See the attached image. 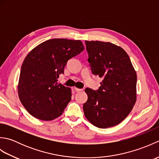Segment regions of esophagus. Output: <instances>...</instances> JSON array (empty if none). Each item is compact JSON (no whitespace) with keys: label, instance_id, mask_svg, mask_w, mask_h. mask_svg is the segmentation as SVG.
<instances>
[{"label":"esophagus","instance_id":"1","mask_svg":"<svg viewBox=\"0 0 159 159\" xmlns=\"http://www.w3.org/2000/svg\"><path fill=\"white\" fill-rule=\"evenodd\" d=\"M74 90H75L76 92H81V91H83V89H79V88H76V87H75V88H74Z\"/></svg>","mask_w":159,"mask_h":159}]
</instances>
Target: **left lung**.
I'll return each mask as SVG.
<instances>
[{
  "mask_svg": "<svg viewBox=\"0 0 159 159\" xmlns=\"http://www.w3.org/2000/svg\"><path fill=\"white\" fill-rule=\"evenodd\" d=\"M92 72L102 78L99 89L86 88L83 104L86 118L100 128L116 126L130 113L136 102L137 74L128 54L110 42L85 41Z\"/></svg>",
  "mask_w": 159,
  "mask_h": 159,
  "instance_id": "obj_1",
  "label": "left lung"
}]
</instances>
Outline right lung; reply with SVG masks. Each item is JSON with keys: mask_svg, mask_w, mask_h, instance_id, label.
I'll use <instances>...</instances> for the list:
<instances>
[{"mask_svg": "<svg viewBox=\"0 0 159 159\" xmlns=\"http://www.w3.org/2000/svg\"><path fill=\"white\" fill-rule=\"evenodd\" d=\"M85 49L80 40L51 39L40 43L24 60L18 87L20 102L39 120L59 117L71 100V89L58 83L67 61Z\"/></svg>", "mask_w": 159, "mask_h": 159, "instance_id": "obj_1", "label": "right lung"}]
</instances>
